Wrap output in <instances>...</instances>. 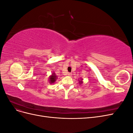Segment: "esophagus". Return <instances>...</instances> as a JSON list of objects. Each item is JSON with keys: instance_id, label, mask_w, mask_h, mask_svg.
Segmentation results:
<instances>
[{"instance_id": "esophagus-1", "label": "esophagus", "mask_w": 133, "mask_h": 133, "mask_svg": "<svg viewBox=\"0 0 133 133\" xmlns=\"http://www.w3.org/2000/svg\"><path fill=\"white\" fill-rule=\"evenodd\" d=\"M67 75H68V76H71L72 74H71V73H67Z\"/></svg>"}]
</instances>
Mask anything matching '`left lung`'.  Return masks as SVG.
I'll list each match as a JSON object with an SVG mask.
<instances>
[{
    "label": "left lung",
    "mask_w": 133,
    "mask_h": 133,
    "mask_svg": "<svg viewBox=\"0 0 133 133\" xmlns=\"http://www.w3.org/2000/svg\"><path fill=\"white\" fill-rule=\"evenodd\" d=\"M82 80H83V79H81V80H79V84H82L83 83V82H82Z\"/></svg>",
    "instance_id": "left-lung-1"
}]
</instances>
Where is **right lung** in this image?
Wrapping results in <instances>:
<instances>
[{
  "label": "right lung",
  "instance_id": "add662e5",
  "mask_svg": "<svg viewBox=\"0 0 133 133\" xmlns=\"http://www.w3.org/2000/svg\"><path fill=\"white\" fill-rule=\"evenodd\" d=\"M57 76L55 75V73H53L51 74V75H50L49 76V81L50 84L54 83L56 81V80H57Z\"/></svg>",
  "mask_w": 133,
  "mask_h": 133
}]
</instances>
